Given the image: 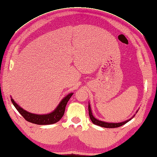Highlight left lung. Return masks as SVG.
I'll list each match as a JSON object with an SVG mask.
<instances>
[{"label":"left lung","mask_w":157,"mask_h":157,"mask_svg":"<svg viewBox=\"0 0 157 157\" xmlns=\"http://www.w3.org/2000/svg\"><path fill=\"white\" fill-rule=\"evenodd\" d=\"M88 114H89V117L91 121L93 122L94 124L98 125V126H99L101 127H104V128H118L120 127L121 126H123L125 124H126L127 122L129 121V120H127L126 121L121 122V123H107V122H104V121H99L98 119H95L92 115V112H91V109H90V105H88Z\"/></svg>","instance_id":"left-lung-1"}]
</instances>
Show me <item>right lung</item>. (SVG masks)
I'll return each instance as SVG.
<instances>
[{"label": "right lung", "instance_id": "right-lung-1", "mask_svg": "<svg viewBox=\"0 0 157 157\" xmlns=\"http://www.w3.org/2000/svg\"><path fill=\"white\" fill-rule=\"evenodd\" d=\"M73 93H70L67 97H65L61 101L60 103H59L58 106L56 108V109L53 112L47 114V115H36V114L30 113L25 110L24 109H22L21 107H20L14 101L13 99H11V100L13 106L16 108V110L23 117L25 120L31 122V123L38 125H48L56 123L63 117L67 102L69 101L71 97L73 95Z\"/></svg>", "mask_w": 157, "mask_h": 157}]
</instances>
